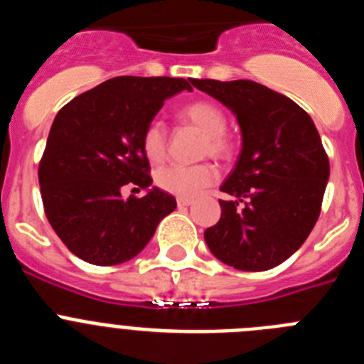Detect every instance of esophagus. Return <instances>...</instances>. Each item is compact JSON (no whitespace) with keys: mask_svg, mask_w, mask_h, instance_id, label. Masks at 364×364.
Wrapping results in <instances>:
<instances>
[{"mask_svg":"<svg viewBox=\"0 0 364 364\" xmlns=\"http://www.w3.org/2000/svg\"><path fill=\"white\" fill-rule=\"evenodd\" d=\"M176 204L182 208V205H191L193 204V198H186V197H178L176 198Z\"/></svg>","mask_w":364,"mask_h":364,"instance_id":"esophagus-1","label":"esophagus"}]
</instances>
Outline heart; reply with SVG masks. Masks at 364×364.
<instances>
[{"label": "heart", "mask_w": 364, "mask_h": 364, "mask_svg": "<svg viewBox=\"0 0 364 364\" xmlns=\"http://www.w3.org/2000/svg\"><path fill=\"white\" fill-rule=\"evenodd\" d=\"M182 122L195 125L205 134L202 144V156L217 160H230L235 153L231 138L226 134L228 117L224 109L210 100H195L178 112ZM144 154L151 164H160L167 153V133L162 122L153 120L146 125L140 140ZM217 167L211 164L198 166H166L160 167L154 182L164 191L176 197H195L217 180Z\"/></svg>", "instance_id": "heart-1"}]
</instances>
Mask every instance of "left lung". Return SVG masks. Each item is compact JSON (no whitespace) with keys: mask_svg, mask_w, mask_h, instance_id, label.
Here are the masks:
<instances>
[{"mask_svg":"<svg viewBox=\"0 0 364 364\" xmlns=\"http://www.w3.org/2000/svg\"><path fill=\"white\" fill-rule=\"evenodd\" d=\"M230 107L242 151L220 186V220L204 231L224 264L264 272L294 255L319 218L330 162L314 120L294 100L252 80H191Z\"/></svg>","mask_w":364,"mask_h":364,"instance_id":"obj_1","label":"left lung"}]
</instances>
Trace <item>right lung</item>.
Listing matches in <instances>:
<instances>
[{
  "instance_id": "add662e5",
  "label": "right lung",
  "mask_w": 364,
  "mask_h": 364,
  "mask_svg": "<svg viewBox=\"0 0 364 364\" xmlns=\"http://www.w3.org/2000/svg\"><path fill=\"white\" fill-rule=\"evenodd\" d=\"M189 82L118 76L70 100L54 118L38 169L43 210L69 252L89 264L136 257L176 208L159 188L127 200L122 188L153 184L142 133L164 100L189 91Z\"/></svg>"
}]
</instances>
